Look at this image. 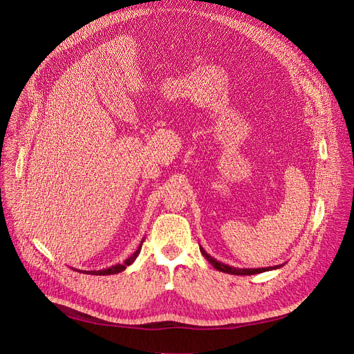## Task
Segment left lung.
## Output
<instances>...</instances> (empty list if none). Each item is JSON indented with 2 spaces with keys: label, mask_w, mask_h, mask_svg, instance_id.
Here are the masks:
<instances>
[{
  "label": "left lung",
  "mask_w": 354,
  "mask_h": 354,
  "mask_svg": "<svg viewBox=\"0 0 354 354\" xmlns=\"http://www.w3.org/2000/svg\"><path fill=\"white\" fill-rule=\"evenodd\" d=\"M202 255L205 257L208 261L214 266V268H216L218 271H222V272H228V274H234V275H254V274H259V272H264V271H270V270H277L283 266H275V267H267V268H235V267H231V266H227L224 263H219L216 261L215 258H212L209 254H207V251L203 250L202 247H199Z\"/></svg>",
  "instance_id": "8db88e82"
}]
</instances>
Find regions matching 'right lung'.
I'll return each instance as SVG.
<instances>
[{"mask_svg":"<svg viewBox=\"0 0 354 354\" xmlns=\"http://www.w3.org/2000/svg\"><path fill=\"white\" fill-rule=\"evenodd\" d=\"M142 244H143V241L140 243V245H139V248L136 250V252H133L132 255H130L127 259H124V261L122 263V264H116V266H111V267H109V268H104V270H97V271H83V272H86V274H91V275H111V274H118V272H122L123 270H126V267H129L130 264H132L135 259H136V257L139 255V252H140V250H142ZM80 271V270H79ZM82 272V271H80Z\"/></svg>","mask_w":354,"mask_h":354,"instance_id":"1","label":"right lung"}]
</instances>
